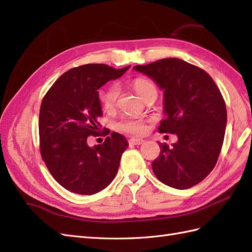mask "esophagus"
<instances>
[{"instance_id":"obj_1","label":"esophagus","mask_w":252,"mask_h":252,"mask_svg":"<svg viewBox=\"0 0 252 252\" xmlns=\"http://www.w3.org/2000/svg\"><path fill=\"white\" fill-rule=\"evenodd\" d=\"M143 143H144V140H142V138L133 137V138H130V140H129V144H130V145H132V146L141 145V144H143Z\"/></svg>"}]
</instances>
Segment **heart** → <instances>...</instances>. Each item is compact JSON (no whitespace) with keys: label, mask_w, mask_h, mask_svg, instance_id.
I'll return each mask as SVG.
<instances>
[{"label":"heart","mask_w":252,"mask_h":252,"mask_svg":"<svg viewBox=\"0 0 252 252\" xmlns=\"http://www.w3.org/2000/svg\"><path fill=\"white\" fill-rule=\"evenodd\" d=\"M132 88L135 90V92L144 99L146 95L156 90L155 85L148 81L147 79L136 78L132 81ZM119 87L116 83H111L108 87L103 89L98 94V98L101 106L106 111H111L115 109L118 96H119ZM117 131L126 133L129 135H143L147 130V123L145 120L138 119V118L132 117H123L120 120H118L115 125Z\"/></svg>","instance_id":"heart-1"}]
</instances>
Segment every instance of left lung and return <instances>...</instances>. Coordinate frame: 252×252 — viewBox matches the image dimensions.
Listing matches in <instances>:
<instances>
[{"label":"left lung","instance_id":"left-lung-1","mask_svg":"<svg viewBox=\"0 0 252 252\" xmlns=\"http://www.w3.org/2000/svg\"><path fill=\"white\" fill-rule=\"evenodd\" d=\"M134 69L164 92L165 118L158 131L178 136L172 147L159 144L160 154L152 163L155 175L178 189L200 183L215 168L225 134L226 106L220 90L205 70L179 58Z\"/></svg>","mask_w":252,"mask_h":252}]
</instances>
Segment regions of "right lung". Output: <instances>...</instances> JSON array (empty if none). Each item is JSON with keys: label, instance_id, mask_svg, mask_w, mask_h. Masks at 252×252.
<instances>
[{"label": "right lung", "instance_id": "obj_1", "mask_svg": "<svg viewBox=\"0 0 252 252\" xmlns=\"http://www.w3.org/2000/svg\"><path fill=\"white\" fill-rule=\"evenodd\" d=\"M127 68L88 63L58 78L42 99L39 117L40 152L43 161L63 189L93 195L115 179L123 152L125 136L112 132L100 146L90 148L89 136L108 135L97 119L103 116L98 89L121 77Z\"/></svg>", "mask_w": 252, "mask_h": 252}]
</instances>
